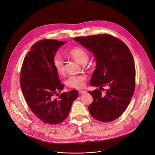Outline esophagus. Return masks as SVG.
<instances>
[{"instance_id":"34e87169","label":"esophagus","mask_w":155,"mask_h":155,"mask_svg":"<svg viewBox=\"0 0 155 155\" xmlns=\"http://www.w3.org/2000/svg\"><path fill=\"white\" fill-rule=\"evenodd\" d=\"M78 93H79L80 94H84V93H86V91L80 90L78 91Z\"/></svg>"}]
</instances>
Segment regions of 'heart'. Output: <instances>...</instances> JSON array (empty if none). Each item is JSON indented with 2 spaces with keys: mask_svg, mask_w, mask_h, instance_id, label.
<instances>
[{
  "mask_svg": "<svg viewBox=\"0 0 155 155\" xmlns=\"http://www.w3.org/2000/svg\"><path fill=\"white\" fill-rule=\"evenodd\" d=\"M69 55L80 64H85L88 59V54L87 52L80 47H75L71 49L69 52ZM53 64L56 72L59 74H62L65 71L64 62L60 55L56 54L54 56ZM86 77L83 75H72L68 78L66 81V84L68 86L74 88H81L84 84Z\"/></svg>",
  "mask_w": 155,
  "mask_h": 155,
  "instance_id": "heart-1",
  "label": "heart"
}]
</instances>
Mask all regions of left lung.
I'll return each mask as SVG.
<instances>
[{
  "instance_id": "obj_1",
  "label": "left lung",
  "mask_w": 155,
  "mask_h": 155,
  "mask_svg": "<svg viewBox=\"0 0 155 155\" xmlns=\"http://www.w3.org/2000/svg\"><path fill=\"white\" fill-rule=\"evenodd\" d=\"M74 40L91 52L96 62L91 85L108 87L104 94L98 89L89 91L93 98L88 107L90 114L102 122L116 120L125 111L135 90V65L129 49L123 41L108 34Z\"/></svg>"
}]
</instances>
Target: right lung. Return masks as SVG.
Segmentation results:
<instances>
[{"label": "right lung", "instance_id": "add662e5", "mask_svg": "<svg viewBox=\"0 0 155 155\" xmlns=\"http://www.w3.org/2000/svg\"><path fill=\"white\" fill-rule=\"evenodd\" d=\"M65 43L48 39L37 41L22 65L20 84L25 99L32 112L46 124H58L67 118L73 102L78 96L76 90L59 95L64 85L61 83L53 59Z\"/></svg>", "mask_w": 155, "mask_h": 155}]
</instances>
